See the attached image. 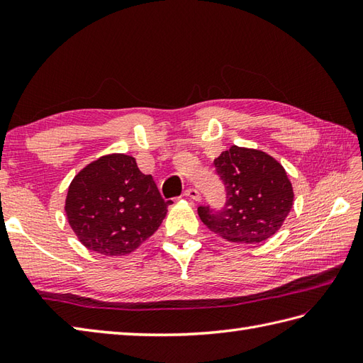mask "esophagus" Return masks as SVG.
I'll list each match as a JSON object with an SVG mask.
<instances>
[{
  "instance_id": "esophagus-1",
  "label": "esophagus",
  "mask_w": 363,
  "mask_h": 363,
  "mask_svg": "<svg viewBox=\"0 0 363 363\" xmlns=\"http://www.w3.org/2000/svg\"><path fill=\"white\" fill-rule=\"evenodd\" d=\"M186 196L189 198V199H191V201H199V199H201V196H199V191L196 190V189H187L186 190Z\"/></svg>"
}]
</instances>
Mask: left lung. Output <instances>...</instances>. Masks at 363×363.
I'll return each mask as SVG.
<instances>
[{
    "instance_id": "8db88e82",
    "label": "left lung",
    "mask_w": 363,
    "mask_h": 363,
    "mask_svg": "<svg viewBox=\"0 0 363 363\" xmlns=\"http://www.w3.org/2000/svg\"><path fill=\"white\" fill-rule=\"evenodd\" d=\"M225 182V209L198 215L213 234L233 243H260L274 235L293 207V187L285 168L265 151L233 145L215 159Z\"/></svg>"
}]
</instances>
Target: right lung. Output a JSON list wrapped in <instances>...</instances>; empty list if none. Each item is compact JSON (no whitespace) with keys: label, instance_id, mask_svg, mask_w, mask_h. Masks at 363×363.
<instances>
[{"label":"right lung","instance_id":"right-lung-1","mask_svg":"<svg viewBox=\"0 0 363 363\" xmlns=\"http://www.w3.org/2000/svg\"><path fill=\"white\" fill-rule=\"evenodd\" d=\"M135 157L112 152L73 177L65 198L68 225L87 250L126 256L156 233L168 206Z\"/></svg>","mask_w":363,"mask_h":363}]
</instances>
